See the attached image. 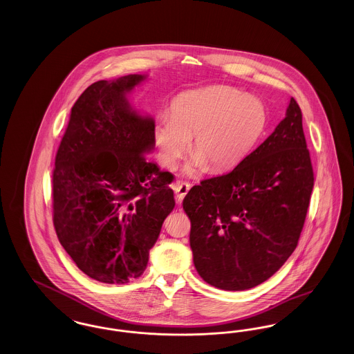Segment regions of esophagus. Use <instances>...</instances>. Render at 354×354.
<instances>
[{"label": "esophagus", "mask_w": 354, "mask_h": 354, "mask_svg": "<svg viewBox=\"0 0 354 354\" xmlns=\"http://www.w3.org/2000/svg\"><path fill=\"white\" fill-rule=\"evenodd\" d=\"M172 188H174V191H175L176 201H178V202H182V201L185 199L187 192L189 191L191 185H189V183H187V182H175L174 185H172Z\"/></svg>", "instance_id": "1"}]
</instances>
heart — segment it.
<instances>
[{"mask_svg":"<svg viewBox=\"0 0 354 354\" xmlns=\"http://www.w3.org/2000/svg\"><path fill=\"white\" fill-rule=\"evenodd\" d=\"M267 127L261 102L232 87L215 86L187 93L172 103L169 117H159L153 138L160 158L169 167L185 155L192 138L187 175L208 166L212 172L234 169L243 162Z\"/></svg>","mask_w":354,"mask_h":354,"instance_id":"obj_1","label":"heart"}]
</instances>
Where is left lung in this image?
<instances>
[{
    "label": "left lung",
    "instance_id": "left-lung-1",
    "mask_svg": "<svg viewBox=\"0 0 354 354\" xmlns=\"http://www.w3.org/2000/svg\"><path fill=\"white\" fill-rule=\"evenodd\" d=\"M313 180L303 114L290 98L286 118L254 151L185 195L189 245L203 280L244 290L280 270L297 247Z\"/></svg>",
    "mask_w": 354,
    "mask_h": 354
}]
</instances>
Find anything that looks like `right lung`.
<instances>
[{"instance_id":"right-lung-1","label":"right lung","mask_w":354,"mask_h":354,"mask_svg":"<svg viewBox=\"0 0 354 354\" xmlns=\"http://www.w3.org/2000/svg\"><path fill=\"white\" fill-rule=\"evenodd\" d=\"M147 75L90 84L71 107L53 171V223L59 243L88 277L124 284L147 267L175 207L172 174L147 162L155 120L127 95Z\"/></svg>"}]
</instances>
